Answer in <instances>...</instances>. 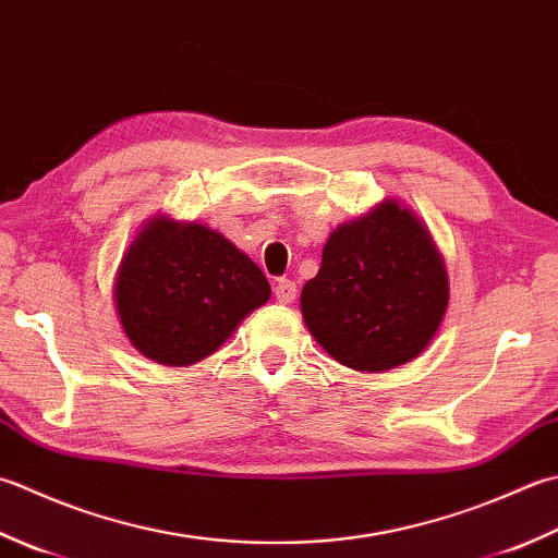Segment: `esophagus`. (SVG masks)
Segmentation results:
<instances>
[{
	"instance_id": "obj_1",
	"label": "esophagus",
	"mask_w": 558,
	"mask_h": 558,
	"mask_svg": "<svg viewBox=\"0 0 558 558\" xmlns=\"http://www.w3.org/2000/svg\"><path fill=\"white\" fill-rule=\"evenodd\" d=\"M294 298H298V286L292 280H278L276 286V300L280 304H292Z\"/></svg>"
}]
</instances>
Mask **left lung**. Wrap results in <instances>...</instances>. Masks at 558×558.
I'll use <instances>...</instances> for the list:
<instances>
[{"label": "left lung", "instance_id": "obj_1", "mask_svg": "<svg viewBox=\"0 0 558 558\" xmlns=\"http://www.w3.org/2000/svg\"><path fill=\"white\" fill-rule=\"evenodd\" d=\"M450 304L445 258L411 207L385 198L357 220L338 225L322 268L302 288L310 333L338 363L385 373L418 357Z\"/></svg>", "mask_w": 558, "mask_h": 558}]
</instances>
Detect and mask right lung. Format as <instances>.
<instances>
[{
  "label": "right lung",
  "instance_id": "right-lung-1",
  "mask_svg": "<svg viewBox=\"0 0 558 558\" xmlns=\"http://www.w3.org/2000/svg\"><path fill=\"white\" fill-rule=\"evenodd\" d=\"M270 300L260 268L201 222L155 215L120 258L113 304L137 353L185 367L213 355Z\"/></svg>",
  "mask_w": 558,
  "mask_h": 558
}]
</instances>
